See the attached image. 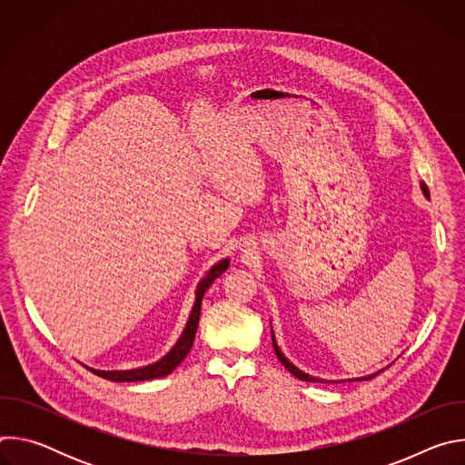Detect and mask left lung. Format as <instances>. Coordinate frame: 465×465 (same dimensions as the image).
<instances>
[{"label":"left lung","mask_w":465,"mask_h":465,"mask_svg":"<svg viewBox=\"0 0 465 465\" xmlns=\"http://www.w3.org/2000/svg\"><path fill=\"white\" fill-rule=\"evenodd\" d=\"M420 187H421V191H423V194L429 198L430 196V193H429V187H427V183L425 182H420ZM271 333H272V346H274V351H276V355H278V359L282 361V364L294 375V377H298L300 381H307V382H325V379H318V377H314V375H309V373H305L303 370H300L298 366H294L283 353H282V350H280V346H278V342H276V337H274V331H272V325H271ZM382 371V370H381ZM379 373V371H377ZM377 373H371V375H364V377H355V379H350V381H364V379H371L373 375H377ZM333 382V381H331ZM335 382H341V381H335Z\"/></svg>","instance_id":"1"}]
</instances>
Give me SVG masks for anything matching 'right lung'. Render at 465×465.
<instances>
[{
  "instance_id": "1",
  "label": "right lung",
  "mask_w": 465,
  "mask_h": 465,
  "mask_svg": "<svg viewBox=\"0 0 465 465\" xmlns=\"http://www.w3.org/2000/svg\"><path fill=\"white\" fill-rule=\"evenodd\" d=\"M230 267V257L221 259L219 262H215L213 267L206 272V276L198 282L196 291H194V303L193 309L189 312V318L185 322V327L182 331V335L178 337L176 344L167 351V355H163L160 361L142 366V368H134V370H95L86 366L92 373L114 381V382H134V381H149V379H158V377H165L169 375L189 353L194 335H196V327H198V318H201V307H203V298L204 292L210 289V285Z\"/></svg>"
}]
</instances>
